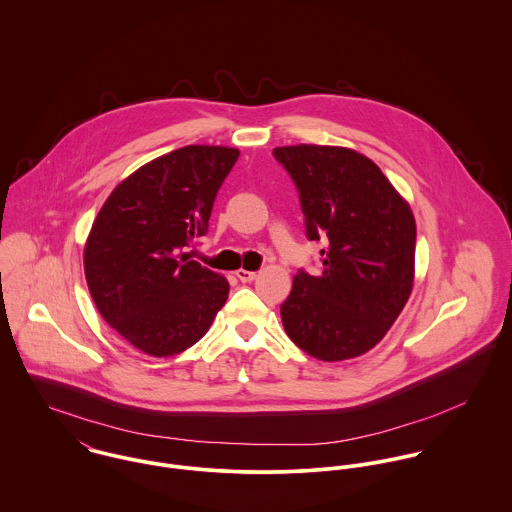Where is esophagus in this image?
I'll use <instances>...</instances> for the list:
<instances>
[{
    "label": "esophagus",
    "instance_id": "1",
    "mask_svg": "<svg viewBox=\"0 0 512 512\" xmlns=\"http://www.w3.org/2000/svg\"><path fill=\"white\" fill-rule=\"evenodd\" d=\"M236 278H238L240 282L248 284V282H254V280L258 278V274H256V272H250V270H244V268H240V270H236Z\"/></svg>",
    "mask_w": 512,
    "mask_h": 512
}]
</instances>
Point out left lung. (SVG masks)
I'll return each instance as SVG.
<instances>
[{
    "instance_id": "obj_1",
    "label": "left lung",
    "mask_w": 512,
    "mask_h": 512,
    "mask_svg": "<svg viewBox=\"0 0 512 512\" xmlns=\"http://www.w3.org/2000/svg\"><path fill=\"white\" fill-rule=\"evenodd\" d=\"M299 191L307 238L327 236L319 276H293L282 323L325 363L365 355L402 313L416 272V220L380 167L351 147L274 149Z\"/></svg>"
}]
</instances>
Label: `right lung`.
I'll return each instance as SVG.
<instances>
[{
    "instance_id": "obj_1",
    "label": "right lung",
    "mask_w": 512,
    "mask_h": 512,
    "mask_svg": "<svg viewBox=\"0 0 512 512\" xmlns=\"http://www.w3.org/2000/svg\"><path fill=\"white\" fill-rule=\"evenodd\" d=\"M240 151L185 146L151 159L110 193L84 244V276L104 321L149 357L193 347L228 297L224 276L183 252L207 232Z\"/></svg>"
}]
</instances>
